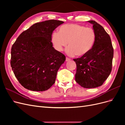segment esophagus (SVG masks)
Listing matches in <instances>:
<instances>
[{
	"label": "esophagus",
	"instance_id": "1",
	"mask_svg": "<svg viewBox=\"0 0 125 125\" xmlns=\"http://www.w3.org/2000/svg\"><path fill=\"white\" fill-rule=\"evenodd\" d=\"M69 60H70V58H68V57H66V62L69 61Z\"/></svg>",
	"mask_w": 125,
	"mask_h": 125
}]
</instances>
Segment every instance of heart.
I'll return each mask as SVG.
<instances>
[{
    "instance_id": "heart-1",
    "label": "heart",
    "mask_w": 125,
    "mask_h": 125,
    "mask_svg": "<svg viewBox=\"0 0 125 125\" xmlns=\"http://www.w3.org/2000/svg\"><path fill=\"white\" fill-rule=\"evenodd\" d=\"M96 40L94 30L78 24H68L62 25L58 32H54L51 42L55 50L62 52L68 45L66 52L71 56L76 55L84 56L92 50Z\"/></svg>"
}]
</instances>
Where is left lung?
I'll list each match as a JSON object with an SVG mask.
<instances>
[{
    "mask_svg": "<svg viewBox=\"0 0 125 125\" xmlns=\"http://www.w3.org/2000/svg\"><path fill=\"white\" fill-rule=\"evenodd\" d=\"M93 24L96 40L92 50L80 58L73 59L77 65L75 80L84 88H95L103 84L112 69L114 50L111 37L102 26L95 21Z\"/></svg>",
    "mask_w": 125,
    "mask_h": 125,
    "instance_id": "8db88e82",
    "label": "left lung"
}]
</instances>
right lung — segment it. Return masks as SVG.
I'll return each mask as SVG.
<instances>
[{
    "instance_id": "obj_1",
    "label": "right lung",
    "mask_w": 125,
    "mask_h": 125,
    "mask_svg": "<svg viewBox=\"0 0 125 125\" xmlns=\"http://www.w3.org/2000/svg\"><path fill=\"white\" fill-rule=\"evenodd\" d=\"M63 21L50 20L32 25L18 36L11 51V67L20 83L34 91H44L54 84L66 60L52 47L54 30Z\"/></svg>"
}]
</instances>
